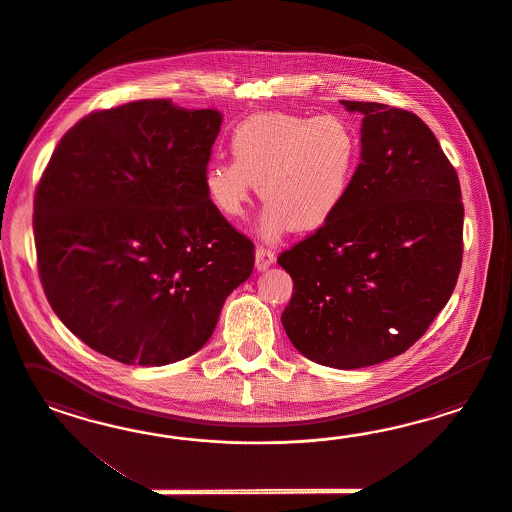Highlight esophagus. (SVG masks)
<instances>
[{"label": "esophagus", "instance_id": "obj_1", "mask_svg": "<svg viewBox=\"0 0 512 512\" xmlns=\"http://www.w3.org/2000/svg\"><path fill=\"white\" fill-rule=\"evenodd\" d=\"M274 263H276V253L272 249L264 248V246H257V249H255L257 270L264 272L266 268H270Z\"/></svg>", "mask_w": 512, "mask_h": 512}]
</instances>
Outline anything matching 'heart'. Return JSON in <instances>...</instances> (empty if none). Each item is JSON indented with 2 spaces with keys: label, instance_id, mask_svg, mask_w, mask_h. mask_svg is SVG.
<instances>
[{
  "label": "heart",
  "instance_id": "obj_1",
  "mask_svg": "<svg viewBox=\"0 0 512 512\" xmlns=\"http://www.w3.org/2000/svg\"><path fill=\"white\" fill-rule=\"evenodd\" d=\"M234 159L216 157L202 171L206 199L227 219L246 214L259 193L261 231L278 240L291 231L313 233L336 216L357 171L358 139L336 114L261 112L231 133Z\"/></svg>",
  "mask_w": 512,
  "mask_h": 512
}]
</instances>
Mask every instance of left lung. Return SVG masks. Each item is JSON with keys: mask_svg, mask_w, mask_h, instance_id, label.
Returning <instances> with one entry per match:
<instances>
[{"mask_svg": "<svg viewBox=\"0 0 512 512\" xmlns=\"http://www.w3.org/2000/svg\"><path fill=\"white\" fill-rule=\"evenodd\" d=\"M362 114L360 163L336 216L279 255L295 289L281 323L317 364L355 370L407 351L454 291L464 204L454 167L417 114Z\"/></svg>", "mask_w": 512, "mask_h": 512, "instance_id": "1", "label": "left lung"}]
</instances>
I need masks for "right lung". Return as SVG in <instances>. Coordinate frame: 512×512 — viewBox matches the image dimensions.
<instances>
[{
  "instance_id": "1",
  "label": "right lung",
  "mask_w": 512,
  "mask_h": 512,
  "mask_svg": "<svg viewBox=\"0 0 512 512\" xmlns=\"http://www.w3.org/2000/svg\"><path fill=\"white\" fill-rule=\"evenodd\" d=\"M216 109L144 99L71 127L37 187L33 233L48 302L124 364L165 366L210 340L255 249L204 195Z\"/></svg>"
}]
</instances>
